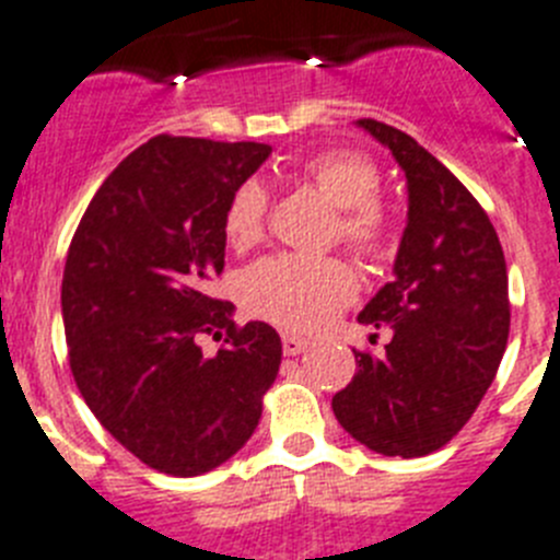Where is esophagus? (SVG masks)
I'll return each mask as SVG.
<instances>
[{
  "instance_id": "1",
  "label": "esophagus",
  "mask_w": 560,
  "mask_h": 560,
  "mask_svg": "<svg viewBox=\"0 0 560 560\" xmlns=\"http://www.w3.org/2000/svg\"><path fill=\"white\" fill-rule=\"evenodd\" d=\"M306 346H310V340H306V337H295V335H284V337H281V349H284L287 357L301 354V351H304Z\"/></svg>"
}]
</instances>
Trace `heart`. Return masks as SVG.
Wrapping results in <instances>:
<instances>
[{"label": "heart", "mask_w": 560, "mask_h": 560, "mask_svg": "<svg viewBox=\"0 0 560 560\" xmlns=\"http://www.w3.org/2000/svg\"><path fill=\"white\" fill-rule=\"evenodd\" d=\"M335 209H340V240L357 250L380 248L387 236V218L376 203L382 175L368 155L357 150H329L301 167ZM268 192L259 180L234 189L223 214L225 243L236 250L256 245L265 234ZM357 295V279L342 261L281 254L256 261L243 276V301L254 315L292 331L326 326Z\"/></svg>", "instance_id": "b5f03b06"}]
</instances>
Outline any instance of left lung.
<instances>
[{"instance_id":"1","label":"left lung","mask_w":560,"mask_h":560,"mask_svg":"<svg viewBox=\"0 0 560 560\" xmlns=\"http://www.w3.org/2000/svg\"><path fill=\"white\" fill-rule=\"evenodd\" d=\"M357 128L405 173L407 225L393 279L357 315L390 342L382 357L354 351L357 374L331 410L371 452L424 457L463 430L505 354V254L482 206L412 136L376 119Z\"/></svg>"}]
</instances>
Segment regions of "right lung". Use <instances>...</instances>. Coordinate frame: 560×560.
I'll return each instance as SVG.
<instances>
[{"label": "right lung", "instance_id": "1", "mask_svg": "<svg viewBox=\"0 0 560 560\" xmlns=\"http://www.w3.org/2000/svg\"><path fill=\"white\" fill-rule=\"evenodd\" d=\"M270 144L155 136L105 178L69 245L60 312L89 410L155 471L198 477L243 450L281 365L273 326L211 299L223 214ZM226 331L218 355L200 334Z\"/></svg>", "mask_w": 560, "mask_h": 560}]
</instances>
